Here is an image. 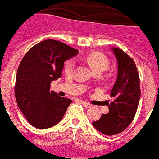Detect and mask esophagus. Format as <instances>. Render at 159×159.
I'll list each match as a JSON object with an SVG mask.
<instances>
[{
  "label": "esophagus",
  "instance_id": "1",
  "mask_svg": "<svg viewBox=\"0 0 159 159\" xmlns=\"http://www.w3.org/2000/svg\"><path fill=\"white\" fill-rule=\"evenodd\" d=\"M82 104L85 106L86 108H90V107L91 106V105L90 104V103L87 102H82Z\"/></svg>",
  "mask_w": 159,
  "mask_h": 159
}]
</instances>
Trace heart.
Returning <instances> with one entry per match:
<instances>
[{
  "instance_id": "obj_1",
  "label": "heart",
  "mask_w": 159,
  "mask_h": 159,
  "mask_svg": "<svg viewBox=\"0 0 159 159\" xmlns=\"http://www.w3.org/2000/svg\"><path fill=\"white\" fill-rule=\"evenodd\" d=\"M84 59L95 73H101L110 66V61L108 57L100 52H91L86 55ZM73 66V61L67 60L64 63V71L66 73H70L72 72Z\"/></svg>"
}]
</instances>
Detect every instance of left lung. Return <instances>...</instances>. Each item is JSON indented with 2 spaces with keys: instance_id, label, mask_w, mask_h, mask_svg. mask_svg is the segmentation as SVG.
I'll return each instance as SVG.
<instances>
[{
  "instance_id": "8db88e82",
  "label": "left lung",
  "mask_w": 159,
  "mask_h": 159,
  "mask_svg": "<svg viewBox=\"0 0 159 159\" xmlns=\"http://www.w3.org/2000/svg\"><path fill=\"white\" fill-rule=\"evenodd\" d=\"M117 61L118 73L110 96L114 101L109 105V113L93 122L94 127L106 136L123 132L132 123L140 98L139 76L133 60L122 49L112 48Z\"/></svg>"
}]
</instances>
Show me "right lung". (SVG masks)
I'll use <instances>...</instances> for the list:
<instances>
[{
    "label": "right lung",
    "instance_id": "add662e5",
    "mask_svg": "<svg viewBox=\"0 0 159 159\" xmlns=\"http://www.w3.org/2000/svg\"><path fill=\"white\" fill-rule=\"evenodd\" d=\"M78 50L53 39L30 48L19 65L15 85L17 105L29 123L39 129L61 120L72 100L50 91V84L61 76L64 62Z\"/></svg>",
    "mask_w": 159,
    "mask_h": 159
}]
</instances>
